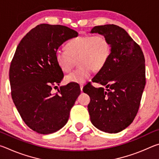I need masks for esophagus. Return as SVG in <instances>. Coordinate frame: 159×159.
I'll return each mask as SVG.
<instances>
[{"instance_id":"esophagus-1","label":"esophagus","mask_w":159,"mask_h":159,"mask_svg":"<svg viewBox=\"0 0 159 159\" xmlns=\"http://www.w3.org/2000/svg\"><path fill=\"white\" fill-rule=\"evenodd\" d=\"M80 88L81 92H83V84H80Z\"/></svg>"}]
</instances>
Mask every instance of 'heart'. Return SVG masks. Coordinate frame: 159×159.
<instances>
[{"mask_svg": "<svg viewBox=\"0 0 159 159\" xmlns=\"http://www.w3.org/2000/svg\"><path fill=\"white\" fill-rule=\"evenodd\" d=\"M66 49L59 48L55 52V60L62 71L69 72L78 60L79 68L65 77L67 83H83L90 79L93 70H101L108 61L111 45L104 35L80 36L70 40Z\"/></svg>", "mask_w": 159, "mask_h": 159, "instance_id": "obj_1", "label": "heart"}]
</instances>
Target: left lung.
Masks as SVG:
<instances>
[{
  "label": "left lung",
  "instance_id": "8db88e82",
  "mask_svg": "<svg viewBox=\"0 0 159 159\" xmlns=\"http://www.w3.org/2000/svg\"><path fill=\"white\" fill-rule=\"evenodd\" d=\"M90 33L105 36L111 48L107 64L92 80L106 90L90 84L83 88L90 98V121L102 131L117 133L131 124L138 111L146 83L144 57L139 45L120 26H97Z\"/></svg>",
  "mask_w": 159,
  "mask_h": 159
}]
</instances>
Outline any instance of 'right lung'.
I'll list each match as a JSON object with an SVG mask.
<instances>
[{"mask_svg": "<svg viewBox=\"0 0 159 159\" xmlns=\"http://www.w3.org/2000/svg\"><path fill=\"white\" fill-rule=\"evenodd\" d=\"M78 35L65 26L41 24L26 34L16 49L9 72L12 98L22 120L38 133L51 134L63 128L80 95L76 84L51 92L64 77L56 50Z\"/></svg>", "mask_w": 159, "mask_h": 159, "instance_id": "1", "label": "right lung"}]
</instances>
